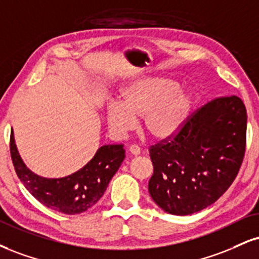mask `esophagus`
<instances>
[{
	"instance_id": "esophagus-1",
	"label": "esophagus",
	"mask_w": 259,
	"mask_h": 259,
	"mask_svg": "<svg viewBox=\"0 0 259 259\" xmlns=\"http://www.w3.org/2000/svg\"><path fill=\"white\" fill-rule=\"evenodd\" d=\"M129 152L134 155H139L140 153H141V148H140L139 146L133 145V146H130V147H129Z\"/></svg>"
}]
</instances>
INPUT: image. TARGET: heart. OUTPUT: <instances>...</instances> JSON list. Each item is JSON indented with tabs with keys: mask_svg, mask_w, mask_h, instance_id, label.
I'll return each instance as SVG.
<instances>
[{
	"mask_svg": "<svg viewBox=\"0 0 259 259\" xmlns=\"http://www.w3.org/2000/svg\"><path fill=\"white\" fill-rule=\"evenodd\" d=\"M193 98L179 83L163 77L136 80L120 93V101H111L106 108V119L116 135H124L142 118L147 135L165 140L176 135L188 120Z\"/></svg>",
	"mask_w": 259,
	"mask_h": 259,
	"instance_id": "b5f03b06",
	"label": "heart"
}]
</instances>
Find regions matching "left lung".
I'll list each match as a JSON object with an SVG mask.
<instances>
[{"instance_id": "8db88e82", "label": "left lung", "mask_w": 259, "mask_h": 259, "mask_svg": "<svg viewBox=\"0 0 259 259\" xmlns=\"http://www.w3.org/2000/svg\"><path fill=\"white\" fill-rule=\"evenodd\" d=\"M246 124L241 99L223 96L198 108L176 135L152 146L148 192L155 204L186 216L219 200L244 160Z\"/></svg>"}]
</instances>
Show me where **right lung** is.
<instances>
[{
    "label": "right lung",
    "mask_w": 259,
    "mask_h": 259,
    "mask_svg": "<svg viewBox=\"0 0 259 259\" xmlns=\"http://www.w3.org/2000/svg\"><path fill=\"white\" fill-rule=\"evenodd\" d=\"M11 157L25 188L47 207L66 214L82 213L94 206L125 158L123 145H105L82 169L61 179H46L27 169L11 132Z\"/></svg>",
    "instance_id": "obj_1"
}]
</instances>
